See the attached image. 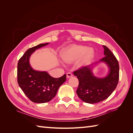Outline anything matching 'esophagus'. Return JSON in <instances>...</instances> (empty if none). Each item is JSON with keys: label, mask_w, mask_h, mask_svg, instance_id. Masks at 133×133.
Returning <instances> with one entry per match:
<instances>
[{"label": "esophagus", "mask_w": 133, "mask_h": 133, "mask_svg": "<svg viewBox=\"0 0 133 133\" xmlns=\"http://www.w3.org/2000/svg\"><path fill=\"white\" fill-rule=\"evenodd\" d=\"M71 76H73V74H72L71 73H70V72L66 73V77H67V78H69L71 77Z\"/></svg>", "instance_id": "34e87169"}]
</instances>
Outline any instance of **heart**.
Masks as SVG:
<instances>
[{
	"label": "heart",
	"instance_id": "heart-1",
	"mask_svg": "<svg viewBox=\"0 0 133 133\" xmlns=\"http://www.w3.org/2000/svg\"><path fill=\"white\" fill-rule=\"evenodd\" d=\"M94 54L91 48L81 45H73L63 50L61 58L64 62L71 63L80 58V63L83 64L90 60Z\"/></svg>",
	"mask_w": 133,
	"mask_h": 133
}]
</instances>
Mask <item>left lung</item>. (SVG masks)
<instances>
[{
  "label": "left lung",
  "mask_w": 133,
  "mask_h": 133,
  "mask_svg": "<svg viewBox=\"0 0 133 133\" xmlns=\"http://www.w3.org/2000/svg\"><path fill=\"white\" fill-rule=\"evenodd\" d=\"M103 48L105 56L99 62L80 68L73 73L79 80L76 94L80 99L87 103H96L107 99L118 83L119 65L118 60L108 47L103 45ZM100 62H105L110 69L108 75L104 78L96 77L92 72V66Z\"/></svg>",
  "instance_id": "left-lung-1"
}]
</instances>
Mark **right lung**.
I'll return each instance as SVG.
<instances>
[{
	"label": "right lung",
	"instance_id": "right-lung-1",
	"mask_svg": "<svg viewBox=\"0 0 133 133\" xmlns=\"http://www.w3.org/2000/svg\"><path fill=\"white\" fill-rule=\"evenodd\" d=\"M49 43L40 44L28 49L18 63V83L23 91L31 101L44 103L50 101L57 94L60 86L65 82L66 75L59 78L51 76L46 71L35 70L30 65L31 55L39 48Z\"/></svg>",
	"mask_w": 133,
	"mask_h": 133
}]
</instances>
